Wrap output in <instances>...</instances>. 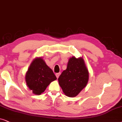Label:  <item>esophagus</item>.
Instances as JSON below:
<instances>
[{
	"label": "esophagus",
	"instance_id": "esophagus-1",
	"mask_svg": "<svg viewBox=\"0 0 122 122\" xmlns=\"http://www.w3.org/2000/svg\"><path fill=\"white\" fill-rule=\"evenodd\" d=\"M60 74H61V73H60V72H59V73H57V74H56V77L57 78V79H58V77H59Z\"/></svg>",
	"mask_w": 122,
	"mask_h": 122
}]
</instances>
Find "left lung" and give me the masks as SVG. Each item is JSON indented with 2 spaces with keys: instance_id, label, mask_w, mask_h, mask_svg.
I'll return each instance as SVG.
<instances>
[{
  "instance_id": "8db88e82",
  "label": "left lung",
  "mask_w": 122,
  "mask_h": 122,
  "mask_svg": "<svg viewBox=\"0 0 122 122\" xmlns=\"http://www.w3.org/2000/svg\"><path fill=\"white\" fill-rule=\"evenodd\" d=\"M58 83L66 96L75 97L87 85L89 72L83 58H70L67 69L58 79Z\"/></svg>"
}]
</instances>
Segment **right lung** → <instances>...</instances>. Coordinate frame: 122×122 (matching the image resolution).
<instances>
[{
    "mask_svg": "<svg viewBox=\"0 0 122 122\" xmlns=\"http://www.w3.org/2000/svg\"><path fill=\"white\" fill-rule=\"evenodd\" d=\"M56 79L53 71L41 57L33 60L25 75L26 84L36 95L44 92L48 85Z\"/></svg>",
    "mask_w": 122,
    "mask_h": 122,
    "instance_id": "add662e5",
    "label": "right lung"
}]
</instances>
